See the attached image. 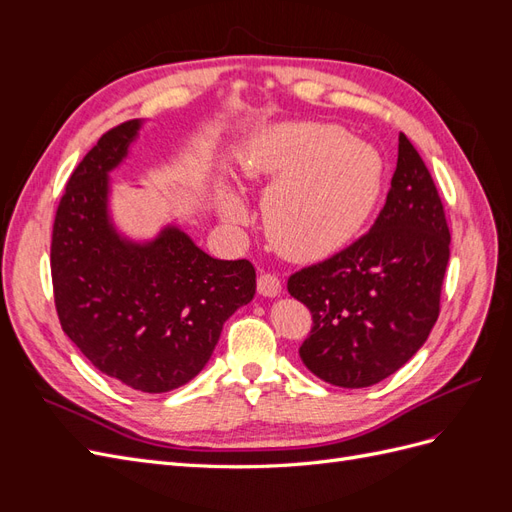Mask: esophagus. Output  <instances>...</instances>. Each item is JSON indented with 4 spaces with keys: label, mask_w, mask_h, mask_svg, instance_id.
Masks as SVG:
<instances>
[{
    "label": "esophagus",
    "mask_w": 512,
    "mask_h": 512,
    "mask_svg": "<svg viewBox=\"0 0 512 512\" xmlns=\"http://www.w3.org/2000/svg\"><path fill=\"white\" fill-rule=\"evenodd\" d=\"M256 286H258V292L262 294V297H277V294L282 292L280 277L273 273H260Z\"/></svg>",
    "instance_id": "obj_1"
}]
</instances>
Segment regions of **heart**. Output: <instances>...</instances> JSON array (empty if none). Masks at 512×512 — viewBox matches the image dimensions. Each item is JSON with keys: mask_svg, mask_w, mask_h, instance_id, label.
Returning <instances> with one entry per match:
<instances>
[{"mask_svg": "<svg viewBox=\"0 0 512 512\" xmlns=\"http://www.w3.org/2000/svg\"><path fill=\"white\" fill-rule=\"evenodd\" d=\"M254 181H273L262 200L269 237L292 258H318L346 245L374 211L382 183L380 153L324 123H286L258 134L241 158ZM230 222L245 220L237 194L222 192Z\"/></svg>", "mask_w": 512, "mask_h": 512, "instance_id": "b5f03b06", "label": "heart"}]
</instances>
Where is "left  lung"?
Returning a JSON list of instances; mask_svg holds the SVG:
<instances>
[{
	"instance_id": "obj_1",
	"label": "left lung",
	"mask_w": 512,
	"mask_h": 512,
	"mask_svg": "<svg viewBox=\"0 0 512 512\" xmlns=\"http://www.w3.org/2000/svg\"><path fill=\"white\" fill-rule=\"evenodd\" d=\"M451 232L429 170L406 134L384 209L367 235L288 277L312 312L299 356L320 380L363 389L389 378L425 344L440 314Z\"/></svg>"
}]
</instances>
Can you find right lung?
Returning <instances> with one entry per match:
<instances>
[{
  "label": "right lung",
  "mask_w": 512,
  "mask_h": 512,
  "mask_svg": "<svg viewBox=\"0 0 512 512\" xmlns=\"http://www.w3.org/2000/svg\"><path fill=\"white\" fill-rule=\"evenodd\" d=\"M141 130L111 128L74 168L59 200L51 277L61 329L102 374L143 393L190 382L211 359L224 322L256 294L250 260L205 254L177 226L147 243L108 218V173Z\"/></svg>",
  "instance_id": "add662e5"
}]
</instances>
